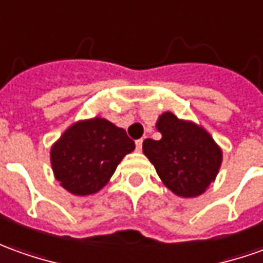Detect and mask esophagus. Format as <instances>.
Returning <instances> with one entry per match:
<instances>
[{"label": "esophagus", "mask_w": 263, "mask_h": 263, "mask_svg": "<svg viewBox=\"0 0 263 263\" xmlns=\"http://www.w3.org/2000/svg\"><path fill=\"white\" fill-rule=\"evenodd\" d=\"M142 147H143V139H139V140H136V149L140 152V150H142Z\"/></svg>", "instance_id": "34e87169"}]
</instances>
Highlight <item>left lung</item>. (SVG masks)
<instances>
[{
    "label": "left lung",
    "instance_id": "8db88e82",
    "mask_svg": "<svg viewBox=\"0 0 263 263\" xmlns=\"http://www.w3.org/2000/svg\"><path fill=\"white\" fill-rule=\"evenodd\" d=\"M160 140L146 139L143 152L173 193L195 197L215 180L222 163V152L211 135L175 114L164 113L156 124Z\"/></svg>",
    "mask_w": 263,
    "mask_h": 263
}]
</instances>
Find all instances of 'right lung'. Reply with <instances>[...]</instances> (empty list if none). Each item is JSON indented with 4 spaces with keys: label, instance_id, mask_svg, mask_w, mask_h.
<instances>
[{
    "label": "right lung",
    "instance_id": "obj_1",
    "mask_svg": "<svg viewBox=\"0 0 263 263\" xmlns=\"http://www.w3.org/2000/svg\"><path fill=\"white\" fill-rule=\"evenodd\" d=\"M135 147L126 130L110 121L99 117L80 121L52 146V170L70 193L91 195L107 183L121 159Z\"/></svg>",
    "mask_w": 263,
    "mask_h": 263
}]
</instances>
